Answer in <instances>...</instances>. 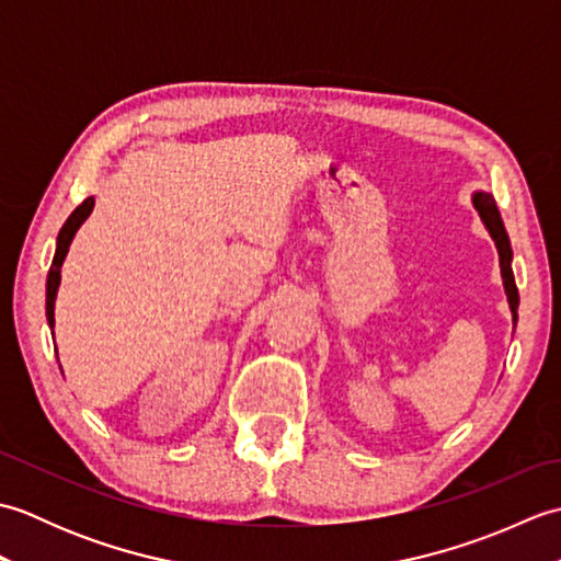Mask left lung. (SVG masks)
<instances>
[{
	"label": "left lung",
	"instance_id": "obj_1",
	"mask_svg": "<svg viewBox=\"0 0 561 561\" xmlns=\"http://www.w3.org/2000/svg\"><path fill=\"white\" fill-rule=\"evenodd\" d=\"M472 205L478 209L480 219L484 224V229L490 231L492 241L499 250V267H502V279H504V291L508 299L511 316H514V328L518 323V289H516V279H514V270H511V260H514V250H511L508 233L504 229L502 214L496 209V202L490 193H474L472 195Z\"/></svg>",
	"mask_w": 561,
	"mask_h": 561
}]
</instances>
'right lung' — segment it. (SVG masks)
I'll use <instances>...</instances> for the list:
<instances>
[{"instance_id":"1","label":"right lung","mask_w":561,"mask_h":561,"mask_svg":"<svg viewBox=\"0 0 561 561\" xmlns=\"http://www.w3.org/2000/svg\"><path fill=\"white\" fill-rule=\"evenodd\" d=\"M93 209V197H87L81 205L69 214V219L65 221L62 229L57 233V248H55V257L50 272H47V289H45V316H47V325L55 328V299H57V289H59V279H62V262L69 253V245L75 241V236L79 231V226L89 219V214Z\"/></svg>"}]
</instances>
